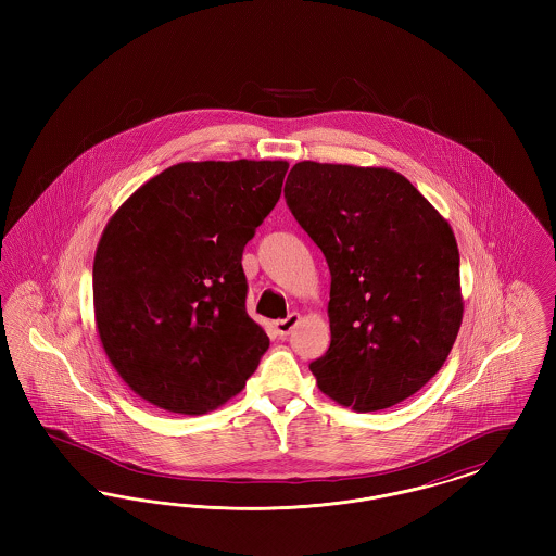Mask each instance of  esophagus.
Here are the masks:
<instances>
[{
    "label": "esophagus",
    "instance_id": "34e87169",
    "mask_svg": "<svg viewBox=\"0 0 556 556\" xmlns=\"http://www.w3.org/2000/svg\"><path fill=\"white\" fill-rule=\"evenodd\" d=\"M300 315L298 313H291L290 317L281 318V320H275V331H277V336H281V338H288L291 331L300 325Z\"/></svg>",
    "mask_w": 556,
    "mask_h": 556
}]
</instances>
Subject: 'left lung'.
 I'll return each mask as SVG.
<instances>
[{
	"label": "left lung",
	"mask_w": 556,
	"mask_h": 556,
	"mask_svg": "<svg viewBox=\"0 0 556 556\" xmlns=\"http://www.w3.org/2000/svg\"><path fill=\"white\" fill-rule=\"evenodd\" d=\"M286 200L331 273V344L311 363L318 390L356 413L417 394L446 363L463 323L448 220L383 166L302 160Z\"/></svg>",
	"instance_id": "left-lung-1"
}]
</instances>
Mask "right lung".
I'll use <instances>...</instances> for the list:
<instances>
[{"instance_id": "add662e5", "label": "right lung", "mask_w": 556, "mask_h": 556, "mask_svg": "<svg viewBox=\"0 0 556 556\" xmlns=\"http://www.w3.org/2000/svg\"><path fill=\"white\" fill-rule=\"evenodd\" d=\"M288 168L179 162L110 216L93 258V313L110 365L137 396L198 417L245 388L268 336L245 313L241 254Z\"/></svg>"}]
</instances>
